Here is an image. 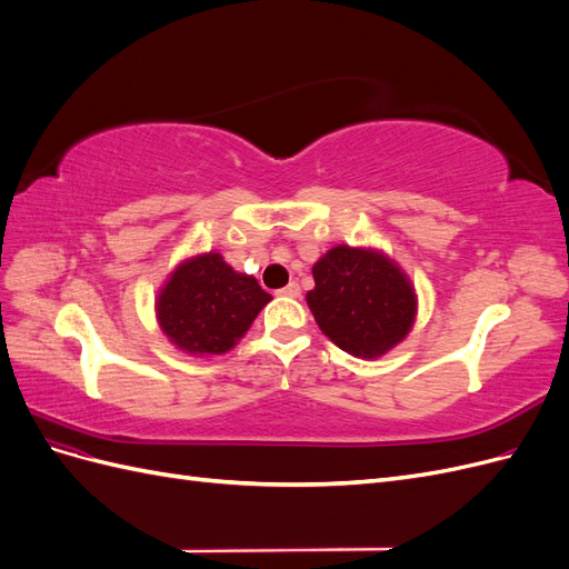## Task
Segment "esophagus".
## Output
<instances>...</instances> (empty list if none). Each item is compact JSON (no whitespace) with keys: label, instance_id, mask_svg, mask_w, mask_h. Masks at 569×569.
<instances>
[{"label":"esophagus","instance_id":"obj_1","mask_svg":"<svg viewBox=\"0 0 569 569\" xmlns=\"http://www.w3.org/2000/svg\"><path fill=\"white\" fill-rule=\"evenodd\" d=\"M280 295L289 297V299H297V297H301V287L297 282H289L284 289H280Z\"/></svg>","mask_w":569,"mask_h":569}]
</instances>
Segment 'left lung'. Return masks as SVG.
Segmentation results:
<instances>
[{"mask_svg":"<svg viewBox=\"0 0 569 569\" xmlns=\"http://www.w3.org/2000/svg\"><path fill=\"white\" fill-rule=\"evenodd\" d=\"M313 280L306 301L339 349L375 358L408 335L416 291L382 253L335 247L313 266Z\"/></svg>","mask_w":569,"mask_h":569,"instance_id":"1","label":"left lung"}]
</instances>
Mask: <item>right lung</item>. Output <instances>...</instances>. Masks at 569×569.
<instances>
[{
  "mask_svg": "<svg viewBox=\"0 0 569 569\" xmlns=\"http://www.w3.org/2000/svg\"><path fill=\"white\" fill-rule=\"evenodd\" d=\"M272 297L253 278L234 272L220 253L182 263L163 287L157 313L161 330L194 356L230 351Z\"/></svg>",
  "mask_w": 569,
  "mask_h": 569,
  "instance_id": "right-lung-1",
  "label": "right lung"
}]
</instances>
